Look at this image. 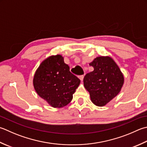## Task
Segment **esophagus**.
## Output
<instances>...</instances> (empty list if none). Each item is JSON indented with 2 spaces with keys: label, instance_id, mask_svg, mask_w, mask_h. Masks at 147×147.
Masks as SVG:
<instances>
[{
  "label": "esophagus",
  "instance_id": "esophagus-1",
  "mask_svg": "<svg viewBox=\"0 0 147 147\" xmlns=\"http://www.w3.org/2000/svg\"><path fill=\"white\" fill-rule=\"evenodd\" d=\"M79 78H80V80H81V81H83V78H84V75H80Z\"/></svg>",
  "mask_w": 147,
  "mask_h": 147
}]
</instances>
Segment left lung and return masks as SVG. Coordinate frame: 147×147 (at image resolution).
Listing matches in <instances>:
<instances>
[{"label": "left lung", "instance_id": "left-lung-1", "mask_svg": "<svg viewBox=\"0 0 147 147\" xmlns=\"http://www.w3.org/2000/svg\"><path fill=\"white\" fill-rule=\"evenodd\" d=\"M89 65L94 71L86 74L84 87L90 93L94 105L102 106L119 93L123 83V76L119 67L109 57H99Z\"/></svg>", "mask_w": 147, "mask_h": 147}]
</instances>
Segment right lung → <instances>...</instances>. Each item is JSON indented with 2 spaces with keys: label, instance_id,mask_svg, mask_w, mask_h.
<instances>
[{
  "label": "right lung",
  "instance_id": "right-lung-1",
  "mask_svg": "<svg viewBox=\"0 0 147 147\" xmlns=\"http://www.w3.org/2000/svg\"><path fill=\"white\" fill-rule=\"evenodd\" d=\"M39 96L54 108L67 105L80 83V80L70 72L60 55L45 60L37 69L33 80Z\"/></svg>",
  "mask_w": 147,
  "mask_h": 147
}]
</instances>
